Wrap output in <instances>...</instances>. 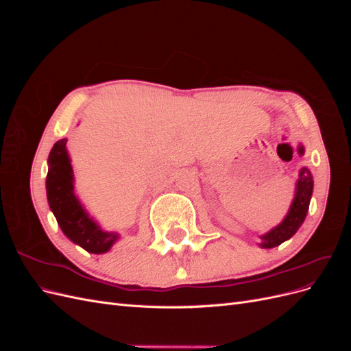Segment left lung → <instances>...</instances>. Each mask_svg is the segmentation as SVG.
Here are the masks:
<instances>
[{"label": "left lung", "instance_id": "obj_1", "mask_svg": "<svg viewBox=\"0 0 351 351\" xmlns=\"http://www.w3.org/2000/svg\"><path fill=\"white\" fill-rule=\"evenodd\" d=\"M313 192V177L309 171V168L303 167L299 173V180L295 183V193L291 202V206L289 214L285 215L282 222L277 227H274L267 234L261 236V247L271 249L275 246H280L285 240L291 239L297 230L300 228L303 221L307 215V209H309L311 197Z\"/></svg>", "mask_w": 351, "mask_h": 351}]
</instances>
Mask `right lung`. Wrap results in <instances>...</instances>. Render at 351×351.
Listing matches in <instances>:
<instances>
[{
    "label": "right lung",
    "mask_w": 351,
    "mask_h": 351,
    "mask_svg": "<svg viewBox=\"0 0 351 351\" xmlns=\"http://www.w3.org/2000/svg\"><path fill=\"white\" fill-rule=\"evenodd\" d=\"M67 139L58 141L48 156L47 197L62 232L89 253L108 252L119 240V232L104 231L74 195V177Z\"/></svg>",
    "instance_id": "obj_1"
}]
</instances>
